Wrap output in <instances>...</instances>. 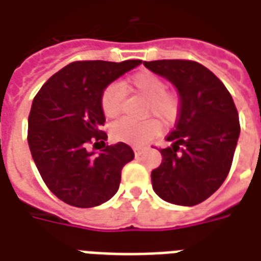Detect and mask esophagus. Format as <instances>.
<instances>
[{"label": "esophagus", "instance_id": "1", "mask_svg": "<svg viewBox=\"0 0 261 261\" xmlns=\"http://www.w3.org/2000/svg\"><path fill=\"white\" fill-rule=\"evenodd\" d=\"M144 147H139V146H135V147H133V151H135V154H136V155H140V154L143 153L144 151Z\"/></svg>", "mask_w": 261, "mask_h": 261}]
</instances>
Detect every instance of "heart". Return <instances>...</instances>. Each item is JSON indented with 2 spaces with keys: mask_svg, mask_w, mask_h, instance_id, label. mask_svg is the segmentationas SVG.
I'll use <instances>...</instances> for the list:
<instances>
[{
  "mask_svg": "<svg viewBox=\"0 0 261 261\" xmlns=\"http://www.w3.org/2000/svg\"><path fill=\"white\" fill-rule=\"evenodd\" d=\"M125 89L136 91L138 94L147 100V110L153 115L160 118L163 122L174 121L179 111V98L174 93H168L165 82L155 73L140 72L123 85ZM123 87L119 83H111L106 87L101 94V110L107 118H115L121 114L123 100ZM160 130V125L154 119L132 121L119 119L110 128L111 138L117 142L129 144H144Z\"/></svg>",
  "mask_w": 261,
  "mask_h": 261,
  "instance_id": "heart-1",
  "label": "heart"
}]
</instances>
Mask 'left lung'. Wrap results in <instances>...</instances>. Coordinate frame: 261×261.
I'll list each match as a JSON object with an SVG mask.
<instances>
[{"label":"left lung","instance_id":"8db88e82","mask_svg":"<svg viewBox=\"0 0 261 261\" xmlns=\"http://www.w3.org/2000/svg\"><path fill=\"white\" fill-rule=\"evenodd\" d=\"M171 82L179 94L175 128L151 171L153 191L178 206H196L222 185L231 170L241 133L238 111L227 87L210 69L186 60L143 62Z\"/></svg>","mask_w":261,"mask_h":261}]
</instances>
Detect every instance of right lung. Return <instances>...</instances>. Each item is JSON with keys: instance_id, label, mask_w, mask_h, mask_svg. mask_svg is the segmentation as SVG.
Instances as JSON below:
<instances>
[{"instance_id": "add662e5", "label": "right lung", "mask_w": 261, "mask_h": 261, "mask_svg": "<svg viewBox=\"0 0 261 261\" xmlns=\"http://www.w3.org/2000/svg\"><path fill=\"white\" fill-rule=\"evenodd\" d=\"M140 64L76 61L51 76L34 97L28 130L30 153L45 185L66 204L96 207L118 192L121 171L135 153L122 142L104 143L101 94ZM93 141V148L103 144L100 153L87 149Z\"/></svg>"}]
</instances>
